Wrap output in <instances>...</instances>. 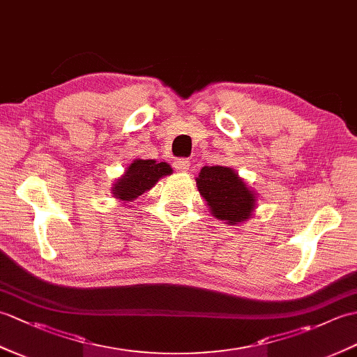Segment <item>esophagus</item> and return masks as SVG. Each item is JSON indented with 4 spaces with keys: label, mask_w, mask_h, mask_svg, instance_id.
Instances as JSON below:
<instances>
[{
    "label": "esophagus",
    "mask_w": 357,
    "mask_h": 357,
    "mask_svg": "<svg viewBox=\"0 0 357 357\" xmlns=\"http://www.w3.org/2000/svg\"><path fill=\"white\" fill-rule=\"evenodd\" d=\"M173 167H174V170H178L181 173H187L188 169H190V161H188V159H185V158H179L173 162Z\"/></svg>",
    "instance_id": "34e87169"
}]
</instances>
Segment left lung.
Returning <instances> with one entry per match:
<instances>
[{"label":"left lung","mask_w":357,"mask_h":357,"mask_svg":"<svg viewBox=\"0 0 357 357\" xmlns=\"http://www.w3.org/2000/svg\"><path fill=\"white\" fill-rule=\"evenodd\" d=\"M196 187L207 202L210 213L229 225L245 222L256 208V192L230 167H202Z\"/></svg>","instance_id":"1"}]
</instances>
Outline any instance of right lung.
<instances>
[{"mask_svg":"<svg viewBox=\"0 0 357 357\" xmlns=\"http://www.w3.org/2000/svg\"><path fill=\"white\" fill-rule=\"evenodd\" d=\"M172 173L173 169L167 162L136 158L115 181L112 187V195L113 198L123 201L124 204L132 202L150 190L151 187H155L159 179L169 176Z\"/></svg>","mask_w":357,"mask_h":357,"instance_id":"1","label":"right lung"}]
</instances>
